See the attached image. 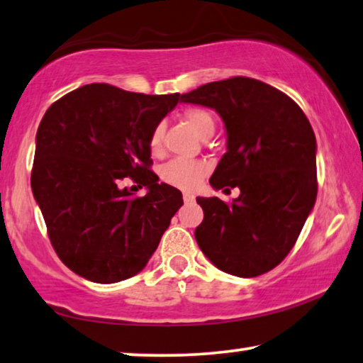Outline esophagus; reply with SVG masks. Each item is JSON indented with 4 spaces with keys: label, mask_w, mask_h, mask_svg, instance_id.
<instances>
[{
    "label": "esophagus",
    "mask_w": 363,
    "mask_h": 363,
    "mask_svg": "<svg viewBox=\"0 0 363 363\" xmlns=\"http://www.w3.org/2000/svg\"><path fill=\"white\" fill-rule=\"evenodd\" d=\"M182 199H184V202H186V203H192L194 200H196V197H194L192 194H189V192H184Z\"/></svg>",
    "instance_id": "obj_1"
}]
</instances>
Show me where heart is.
Returning <instances> with one entry per match:
<instances>
[{
    "label": "heart",
    "mask_w": 363,
    "mask_h": 363,
    "mask_svg": "<svg viewBox=\"0 0 363 363\" xmlns=\"http://www.w3.org/2000/svg\"><path fill=\"white\" fill-rule=\"evenodd\" d=\"M186 121L199 135H202L207 128H213V118L207 111L192 107L187 109ZM163 123L156 125L153 133L150 137V148L153 153H160L163 147ZM210 164L203 160H186V158H174L161 167V179L171 184L182 191H192L197 184L208 174Z\"/></svg>",
    "instance_id": "b5f03b06"
}]
</instances>
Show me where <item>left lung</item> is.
<instances>
[{
  "label": "left lung",
  "instance_id": "left-lung-1",
  "mask_svg": "<svg viewBox=\"0 0 363 363\" xmlns=\"http://www.w3.org/2000/svg\"><path fill=\"white\" fill-rule=\"evenodd\" d=\"M181 102L218 112L226 153L212 187L240 189L233 203L197 197L203 221L196 240L213 266L257 277L279 266L315 207L316 138L298 104L259 79L235 77L182 94Z\"/></svg>",
  "mask_w": 363,
  "mask_h": 363
}]
</instances>
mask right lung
<instances>
[{
	"label": "right lung",
	"mask_w": 363,
	"mask_h": 363,
	"mask_svg": "<svg viewBox=\"0 0 363 363\" xmlns=\"http://www.w3.org/2000/svg\"><path fill=\"white\" fill-rule=\"evenodd\" d=\"M181 94L93 83L48 107L35 135L30 186L53 250L96 284L137 275L158 247L182 194L150 169V137ZM132 179L147 196L121 184ZM135 187V186H133Z\"/></svg>",
	"instance_id": "1"
}]
</instances>
